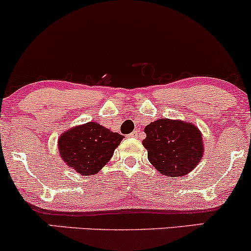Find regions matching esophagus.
<instances>
[{
	"instance_id": "esophagus-1",
	"label": "esophagus",
	"mask_w": 251,
	"mask_h": 251,
	"mask_svg": "<svg viewBox=\"0 0 251 251\" xmlns=\"http://www.w3.org/2000/svg\"><path fill=\"white\" fill-rule=\"evenodd\" d=\"M128 136H129V137H137V136H139V131H137V130H134V131H131V133L129 134Z\"/></svg>"
}]
</instances>
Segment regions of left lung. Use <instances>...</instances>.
I'll list each match as a JSON object with an SVG mask.
<instances>
[{
  "instance_id": "1",
  "label": "left lung",
  "mask_w": 251,
  "mask_h": 251,
  "mask_svg": "<svg viewBox=\"0 0 251 251\" xmlns=\"http://www.w3.org/2000/svg\"><path fill=\"white\" fill-rule=\"evenodd\" d=\"M142 141L148 160L166 176H184L201 162L204 153L201 133L192 123L159 118L146 126Z\"/></svg>"
}]
</instances>
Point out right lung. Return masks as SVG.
Segmentation results:
<instances>
[{"mask_svg":"<svg viewBox=\"0 0 251 251\" xmlns=\"http://www.w3.org/2000/svg\"><path fill=\"white\" fill-rule=\"evenodd\" d=\"M123 135L112 133L97 122H89L65 131L58 140L61 159L81 176L98 173L118 147Z\"/></svg>","mask_w":251,"mask_h":251,"instance_id":"right-lung-1","label":"right lung"}]
</instances>
